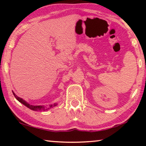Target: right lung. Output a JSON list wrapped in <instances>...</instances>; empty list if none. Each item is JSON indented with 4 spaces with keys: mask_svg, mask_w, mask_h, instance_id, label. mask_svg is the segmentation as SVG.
<instances>
[{
    "mask_svg": "<svg viewBox=\"0 0 146 146\" xmlns=\"http://www.w3.org/2000/svg\"><path fill=\"white\" fill-rule=\"evenodd\" d=\"M13 95H14V96H15V98H17V100L19 101L20 102L23 104H24V106H26V107H28V108L31 109V110H35V111H38V110H43V111H45V110H47V109H46V110H45V108H44V106H32V105H30V104H28V102H26L25 100H23V98H20V97H17V96L15 95V94L13 92ZM56 105H57V104L55 103L53 105H50V106H49V108H48V109L51 108L52 107H54V106H56Z\"/></svg>",
    "mask_w": 146,
    "mask_h": 146,
    "instance_id": "add662e5",
    "label": "right lung"
}]
</instances>
